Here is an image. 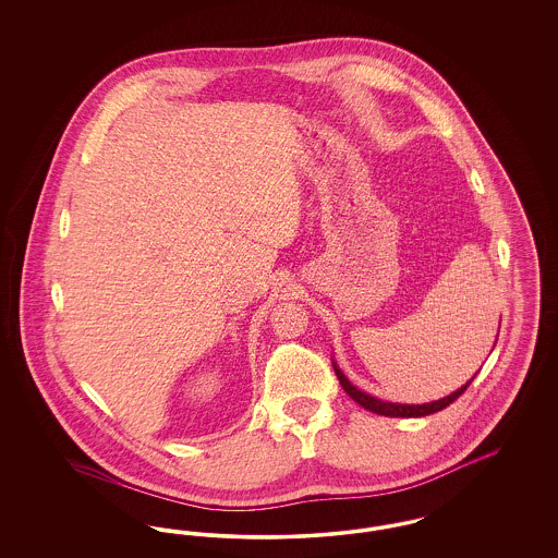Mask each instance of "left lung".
Listing matches in <instances>:
<instances>
[{
  "instance_id": "8db88e82",
  "label": "left lung",
  "mask_w": 558,
  "mask_h": 558,
  "mask_svg": "<svg viewBox=\"0 0 558 558\" xmlns=\"http://www.w3.org/2000/svg\"><path fill=\"white\" fill-rule=\"evenodd\" d=\"M332 366H335V372H337V378H339V383H341V387L345 389L347 396L353 399V401H357L362 408H366V410H371L374 414H380V416H391V418H421V416H428V414H433V412H439V410H444V408H448L451 401H456V399L460 398L464 391H466V387L471 385V380L475 378H471L464 387H460L458 391H453L451 396L444 399H437V401H430V403H423V405H408V403H391V401H383V399L372 398L368 393H364V391H360L357 387H353L349 380H347L345 374L341 372V368L332 362Z\"/></svg>"
}]
</instances>
